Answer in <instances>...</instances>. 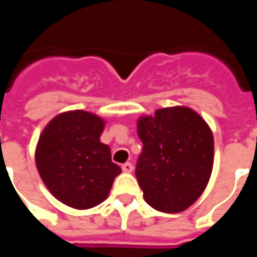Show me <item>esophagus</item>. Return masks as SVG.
Segmentation results:
<instances>
[{"mask_svg": "<svg viewBox=\"0 0 257 257\" xmlns=\"http://www.w3.org/2000/svg\"><path fill=\"white\" fill-rule=\"evenodd\" d=\"M122 171L126 173H131L132 171H134V165H132L131 162H125V164L122 165Z\"/></svg>", "mask_w": 257, "mask_h": 257, "instance_id": "esophagus-1", "label": "esophagus"}]
</instances>
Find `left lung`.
Returning <instances> with one entry per match:
<instances>
[{"label":"left lung","mask_w":257,"mask_h":257,"mask_svg":"<svg viewBox=\"0 0 257 257\" xmlns=\"http://www.w3.org/2000/svg\"><path fill=\"white\" fill-rule=\"evenodd\" d=\"M143 150L136 179L151 208L178 213L193 205L209 182L213 135L189 107L160 108L138 121Z\"/></svg>","instance_id":"8db88e82"}]
</instances>
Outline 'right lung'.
<instances>
[{
    "instance_id": "add662e5",
    "label": "right lung",
    "mask_w": 257,
    "mask_h": 257,
    "mask_svg": "<svg viewBox=\"0 0 257 257\" xmlns=\"http://www.w3.org/2000/svg\"><path fill=\"white\" fill-rule=\"evenodd\" d=\"M103 129L104 121L96 114L74 110L53 118L38 140L36 164L42 182L75 209L103 202L121 173L110 147L100 142Z\"/></svg>"
}]
</instances>
